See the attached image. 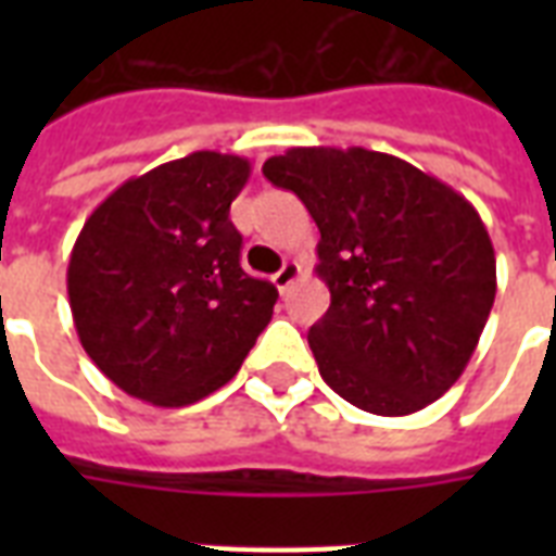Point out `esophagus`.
<instances>
[{"instance_id": "34e87169", "label": "esophagus", "mask_w": 556, "mask_h": 556, "mask_svg": "<svg viewBox=\"0 0 556 556\" xmlns=\"http://www.w3.org/2000/svg\"><path fill=\"white\" fill-rule=\"evenodd\" d=\"M300 270H303L300 268V262H286V265L274 274V286H277L279 291H288V288L294 286V279L300 277Z\"/></svg>"}]
</instances>
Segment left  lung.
<instances>
[{
    "instance_id": "obj_1",
    "label": "left lung",
    "mask_w": 556,
    "mask_h": 556,
    "mask_svg": "<svg viewBox=\"0 0 556 556\" xmlns=\"http://www.w3.org/2000/svg\"><path fill=\"white\" fill-rule=\"evenodd\" d=\"M320 230L331 305L308 331L323 380L357 409L409 415L465 371L496 296V256L465 195L364 147H294L262 167Z\"/></svg>"
}]
</instances>
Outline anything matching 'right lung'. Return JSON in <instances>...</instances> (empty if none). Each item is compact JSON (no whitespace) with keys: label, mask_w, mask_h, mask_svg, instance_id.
Here are the masks:
<instances>
[{"label":"right lung","mask_w":556,"mask_h":556,"mask_svg":"<svg viewBox=\"0 0 556 556\" xmlns=\"http://www.w3.org/2000/svg\"><path fill=\"white\" fill-rule=\"evenodd\" d=\"M251 161L192 152L129 178L83 225L68 303L86 355L126 395L195 404L233 378L277 288L239 265L230 201Z\"/></svg>","instance_id":"1"}]
</instances>
